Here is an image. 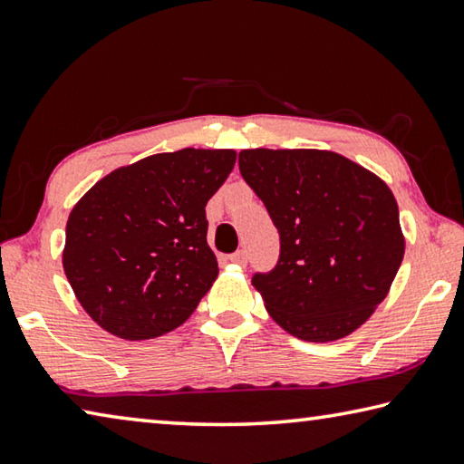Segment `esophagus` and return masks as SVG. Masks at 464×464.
<instances>
[{"label": "esophagus", "mask_w": 464, "mask_h": 464, "mask_svg": "<svg viewBox=\"0 0 464 464\" xmlns=\"http://www.w3.org/2000/svg\"><path fill=\"white\" fill-rule=\"evenodd\" d=\"M227 258H230V263L240 265V266H245L246 261H248V256H246L245 250H238V253H234V255H230Z\"/></svg>", "instance_id": "obj_1"}]
</instances>
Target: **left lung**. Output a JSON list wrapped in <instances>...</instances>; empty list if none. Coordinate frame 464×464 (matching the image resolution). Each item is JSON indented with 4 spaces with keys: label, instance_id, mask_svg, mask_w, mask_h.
<instances>
[{
    "label": "left lung",
    "instance_id": "1",
    "mask_svg": "<svg viewBox=\"0 0 464 464\" xmlns=\"http://www.w3.org/2000/svg\"><path fill=\"white\" fill-rule=\"evenodd\" d=\"M238 165L281 237L277 266L253 277L266 312L307 343L353 334L387 297L403 261L393 191L332 150L246 149Z\"/></svg>",
    "mask_w": 464,
    "mask_h": 464
}]
</instances>
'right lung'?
Here are the masks:
<instances>
[{"label":"right lung","instance_id":"1","mask_svg":"<svg viewBox=\"0 0 464 464\" xmlns=\"http://www.w3.org/2000/svg\"><path fill=\"white\" fill-rule=\"evenodd\" d=\"M232 149L152 154L100 179L67 219L63 269L97 326L124 340L167 334L218 277L206 206Z\"/></svg>","mask_w":464,"mask_h":464}]
</instances>
